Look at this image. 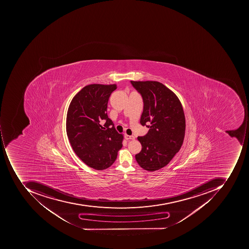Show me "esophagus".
<instances>
[{"label": "esophagus", "instance_id": "obj_1", "mask_svg": "<svg viewBox=\"0 0 249 249\" xmlns=\"http://www.w3.org/2000/svg\"><path fill=\"white\" fill-rule=\"evenodd\" d=\"M125 138L126 140H134L135 137L132 136V135H125Z\"/></svg>", "mask_w": 249, "mask_h": 249}]
</instances>
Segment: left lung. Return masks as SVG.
Instances as JSON below:
<instances>
[{
	"instance_id": "obj_1",
	"label": "left lung",
	"mask_w": 249,
	"mask_h": 249,
	"mask_svg": "<svg viewBox=\"0 0 249 249\" xmlns=\"http://www.w3.org/2000/svg\"><path fill=\"white\" fill-rule=\"evenodd\" d=\"M143 99L141 124L150 128L138 137L142 150L135 160L143 169L164 168L180 150L185 136V120L180 101L174 92L158 81H131Z\"/></svg>"
}]
</instances>
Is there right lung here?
<instances>
[{
    "mask_svg": "<svg viewBox=\"0 0 249 249\" xmlns=\"http://www.w3.org/2000/svg\"><path fill=\"white\" fill-rule=\"evenodd\" d=\"M116 85H89L74 96L67 115V134L75 154L96 170L109 168L123 146L122 135L107 117V102Z\"/></svg>",
    "mask_w": 249,
    "mask_h": 249,
    "instance_id": "1",
    "label": "right lung"
}]
</instances>
